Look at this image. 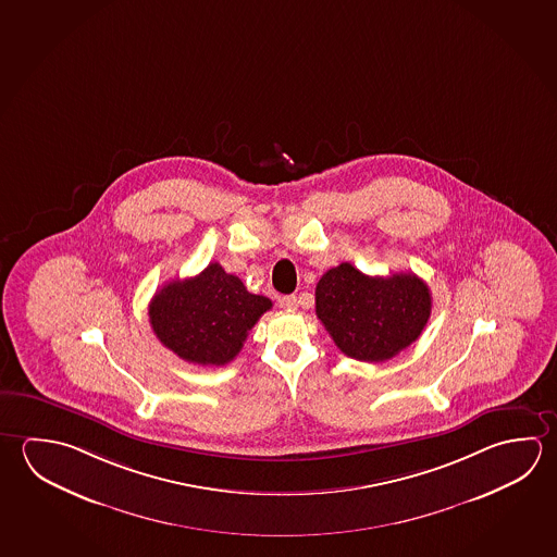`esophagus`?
I'll list each match as a JSON object with an SVG mask.
<instances>
[{
  "label": "esophagus",
  "mask_w": 557,
  "mask_h": 557,
  "mask_svg": "<svg viewBox=\"0 0 557 557\" xmlns=\"http://www.w3.org/2000/svg\"><path fill=\"white\" fill-rule=\"evenodd\" d=\"M280 302H282V307H285L287 311H295V309H297V305H299L295 295H285V297L280 299Z\"/></svg>",
  "instance_id": "1"
}]
</instances>
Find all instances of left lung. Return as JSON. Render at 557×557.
I'll return each instance as SVG.
<instances>
[{
	"label": "left lung",
	"instance_id": "8db88e82",
	"mask_svg": "<svg viewBox=\"0 0 557 557\" xmlns=\"http://www.w3.org/2000/svg\"><path fill=\"white\" fill-rule=\"evenodd\" d=\"M314 302L334 344L360 361L391 360L409 348L432 309L429 285L419 275L371 277L348 262L322 275Z\"/></svg>",
	"mask_w": 557,
	"mask_h": 557
}]
</instances>
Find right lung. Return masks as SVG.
Returning <instances> with one entry per match:
<instances>
[{"instance_id": "add662e5", "label": "right lung", "mask_w": 557, "mask_h": 557, "mask_svg": "<svg viewBox=\"0 0 557 557\" xmlns=\"http://www.w3.org/2000/svg\"><path fill=\"white\" fill-rule=\"evenodd\" d=\"M270 309L268 297L246 292L245 283L213 262L196 277L158 289L148 317L158 341L182 360L225 366L235 360L248 331Z\"/></svg>"}]
</instances>
